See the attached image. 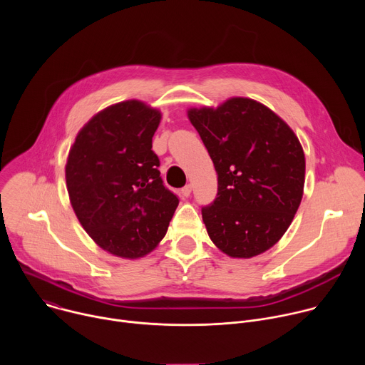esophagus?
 Returning a JSON list of instances; mask_svg holds the SVG:
<instances>
[{
    "mask_svg": "<svg viewBox=\"0 0 365 365\" xmlns=\"http://www.w3.org/2000/svg\"><path fill=\"white\" fill-rule=\"evenodd\" d=\"M180 192H182V195H183V196H186V197H187V196H190V193H192V185H186L185 187H182V190H180Z\"/></svg>",
    "mask_w": 365,
    "mask_h": 365,
    "instance_id": "1",
    "label": "esophagus"
}]
</instances>
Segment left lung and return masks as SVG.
<instances>
[{"label": "left lung", "instance_id": "1", "mask_svg": "<svg viewBox=\"0 0 365 365\" xmlns=\"http://www.w3.org/2000/svg\"><path fill=\"white\" fill-rule=\"evenodd\" d=\"M218 175L215 200L202 207L212 242L227 255L251 258L272 248L290 227L303 196L304 153L293 130L250 98L218 108H190Z\"/></svg>", "mask_w": 365, "mask_h": 365}]
</instances>
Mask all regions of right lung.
<instances>
[{"mask_svg":"<svg viewBox=\"0 0 365 365\" xmlns=\"http://www.w3.org/2000/svg\"><path fill=\"white\" fill-rule=\"evenodd\" d=\"M162 113L144 102H118L78 133L66 162L73 211L88 235L123 258L153 251L179 205L160 178L151 147Z\"/></svg>","mask_w":365,"mask_h":365,"instance_id":"obj_1","label":"right lung"}]
</instances>
